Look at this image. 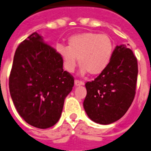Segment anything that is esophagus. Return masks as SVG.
I'll list each match as a JSON object with an SVG mask.
<instances>
[{"label":"esophagus","mask_w":151,"mask_h":151,"mask_svg":"<svg viewBox=\"0 0 151 151\" xmlns=\"http://www.w3.org/2000/svg\"><path fill=\"white\" fill-rule=\"evenodd\" d=\"M84 84V82H83V81L78 80V79L75 80V86H83Z\"/></svg>","instance_id":"esophagus-1"}]
</instances>
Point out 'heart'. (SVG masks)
Instances as JSON below:
<instances>
[{
  "mask_svg": "<svg viewBox=\"0 0 151 151\" xmlns=\"http://www.w3.org/2000/svg\"><path fill=\"white\" fill-rule=\"evenodd\" d=\"M68 45H58L56 50L62 58L64 68L69 73L74 71L78 58L81 73L99 74L106 68L113 55V41L105 34H77L68 38Z\"/></svg>",
  "mask_w": 151,
  "mask_h": 151,
  "instance_id": "b5f03b06",
  "label": "heart"
}]
</instances>
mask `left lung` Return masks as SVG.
Listing matches in <instances>:
<instances>
[{
  "mask_svg": "<svg viewBox=\"0 0 151 151\" xmlns=\"http://www.w3.org/2000/svg\"><path fill=\"white\" fill-rule=\"evenodd\" d=\"M137 59L125 45L116 46L106 68L86 83L85 111L93 121L107 125L117 121L131 106L137 80Z\"/></svg>",
  "mask_w": 151,
  "mask_h": 151,
  "instance_id": "1",
  "label": "left lung"
}]
</instances>
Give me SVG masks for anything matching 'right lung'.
<instances>
[{
	"label": "right lung",
	"instance_id": "right-lung-1",
	"mask_svg": "<svg viewBox=\"0 0 151 151\" xmlns=\"http://www.w3.org/2000/svg\"><path fill=\"white\" fill-rule=\"evenodd\" d=\"M74 78L63 70L54 48L34 32L16 49L9 76V89L17 113L39 129L54 126L62 114Z\"/></svg>",
	"mask_w": 151,
	"mask_h": 151
}]
</instances>
